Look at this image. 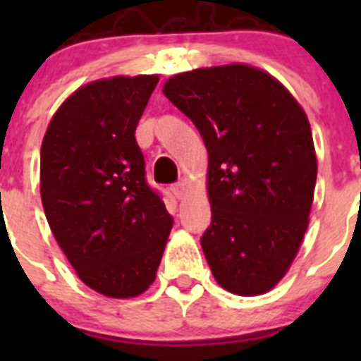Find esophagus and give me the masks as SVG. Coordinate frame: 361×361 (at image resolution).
<instances>
[{"label":"esophagus","instance_id":"34e87169","mask_svg":"<svg viewBox=\"0 0 361 361\" xmlns=\"http://www.w3.org/2000/svg\"><path fill=\"white\" fill-rule=\"evenodd\" d=\"M171 193H173L177 199H183L184 195H186V184L184 183H177L171 186Z\"/></svg>","mask_w":361,"mask_h":361}]
</instances>
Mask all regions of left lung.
<instances>
[{
	"label": "left lung",
	"mask_w": 361,
	"mask_h": 361,
	"mask_svg": "<svg viewBox=\"0 0 361 361\" xmlns=\"http://www.w3.org/2000/svg\"><path fill=\"white\" fill-rule=\"evenodd\" d=\"M208 148L212 224L200 244L235 295L273 289L309 224L317 155L307 116L275 78L247 65L178 73L162 88Z\"/></svg>",
	"instance_id": "8db88e82"
}]
</instances>
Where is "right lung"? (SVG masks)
Returning a JSON list of instances; mask_svg holds the SVG:
<instances>
[{
	"mask_svg": "<svg viewBox=\"0 0 361 361\" xmlns=\"http://www.w3.org/2000/svg\"><path fill=\"white\" fill-rule=\"evenodd\" d=\"M157 75L110 78L73 92L41 145V200L78 276L110 298L155 280L173 219L146 183L137 123Z\"/></svg>",
	"mask_w": 361,
	"mask_h": 361,
	"instance_id": "obj_1",
	"label": "right lung"
}]
</instances>
